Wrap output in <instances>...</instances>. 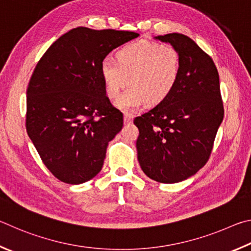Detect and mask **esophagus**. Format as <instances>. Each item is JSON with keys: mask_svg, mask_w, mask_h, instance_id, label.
<instances>
[{"mask_svg": "<svg viewBox=\"0 0 251 251\" xmlns=\"http://www.w3.org/2000/svg\"><path fill=\"white\" fill-rule=\"evenodd\" d=\"M132 120H133L132 114H129V113L125 114V123H126V125H130V123L132 122Z\"/></svg>", "mask_w": 251, "mask_h": 251, "instance_id": "34e87169", "label": "esophagus"}]
</instances>
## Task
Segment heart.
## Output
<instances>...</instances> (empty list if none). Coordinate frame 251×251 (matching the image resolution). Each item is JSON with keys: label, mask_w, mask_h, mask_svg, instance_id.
Returning a JSON list of instances; mask_svg holds the SVG:
<instances>
[{"label": "heart", "mask_w": 251, "mask_h": 251, "mask_svg": "<svg viewBox=\"0 0 251 251\" xmlns=\"http://www.w3.org/2000/svg\"><path fill=\"white\" fill-rule=\"evenodd\" d=\"M100 75L105 95L112 100L120 97L129 82L130 89L117 105L123 111H134L148 102L161 103L172 94L181 75V56L170 44L139 41L121 47L116 61H101Z\"/></svg>", "instance_id": "heart-1"}]
</instances>
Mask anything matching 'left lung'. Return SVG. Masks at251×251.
Instances as JSON below:
<instances>
[{
  "label": "left lung",
  "instance_id": "left-lung-1",
  "mask_svg": "<svg viewBox=\"0 0 251 251\" xmlns=\"http://www.w3.org/2000/svg\"><path fill=\"white\" fill-rule=\"evenodd\" d=\"M181 56V75L168 98L134 119L138 160L149 177L171 184L201 170L212 153L224 119L219 75L210 56L192 38L157 36Z\"/></svg>",
  "mask_w": 251,
  "mask_h": 251
}]
</instances>
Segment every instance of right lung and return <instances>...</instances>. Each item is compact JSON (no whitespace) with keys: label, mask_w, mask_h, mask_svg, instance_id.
Segmentation results:
<instances>
[{"label":"right lung","mask_w":251,"mask_h":251,"mask_svg":"<svg viewBox=\"0 0 251 251\" xmlns=\"http://www.w3.org/2000/svg\"><path fill=\"white\" fill-rule=\"evenodd\" d=\"M126 30L77 27L60 36L35 67L26 91V131L59 181L81 184L98 174L123 114L105 96L100 64Z\"/></svg>","instance_id":"right-lung-1"}]
</instances>
